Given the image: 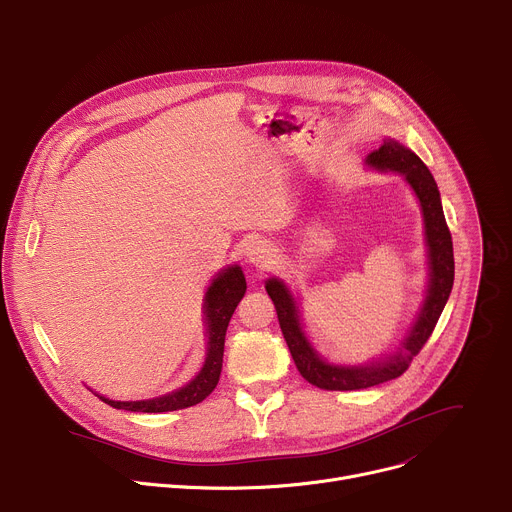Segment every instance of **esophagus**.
I'll return each instance as SVG.
<instances>
[{
    "mask_svg": "<svg viewBox=\"0 0 512 512\" xmlns=\"http://www.w3.org/2000/svg\"><path fill=\"white\" fill-rule=\"evenodd\" d=\"M271 245L267 241H261V239H255V241H249L245 245V261L259 267V269H265L271 261Z\"/></svg>",
    "mask_w": 512,
    "mask_h": 512,
    "instance_id": "obj_1",
    "label": "esophagus"
}]
</instances>
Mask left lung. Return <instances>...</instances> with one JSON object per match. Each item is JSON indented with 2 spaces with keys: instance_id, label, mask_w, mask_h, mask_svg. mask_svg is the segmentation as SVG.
Instances as JSON below:
<instances>
[{
  "instance_id": "1",
  "label": "left lung",
  "mask_w": 512,
  "mask_h": 512,
  "mask_svg": "<svg viewBox=\"0 0 512 512\" xmlns=\"http://www.w3.org/2000/svg\"><path fill=\"white\" fill-rule=\"evenodd\" d=\"M365 167L380 173L402 175L408 188L414 192L418 206H421L427 247L425 296L394 351L363 363H333L316 351L304 331L300 296L294 294L280 277H269L265 290L275 306L277 318H280V327L292 359L302 378L320 390H363L402 376L412 357L431 337L453 288L455 265L451 232L445 222L439 188L427 165L406 145L386 136L382 147L365 157Z\"/></svg>"
}]
</instances>
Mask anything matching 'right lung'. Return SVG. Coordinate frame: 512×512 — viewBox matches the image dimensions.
Segmentation results:
<instances>
[{"label":"right lung","instance_id":"obj_1","mask_svg":"<svg viewBox=\"0 0 512 512\" xmlns=\"http://www.w3.org/2000/svg\"><path fill=\"white\" fill-rule=\"evenodd\" d=\"M247 292L245 273L239 263L222 267L214 277L204 294V329H206V357L198 374L177 390L167 392L157 398L147 400H112L96 392L100 400L118 410L130 412H169L181 410L202 402L212 394L220 380L222 371V355H224V337L232 312L239 306Z\"/></svg>","mask_w":512,"mask_h":512}]
</instances>
